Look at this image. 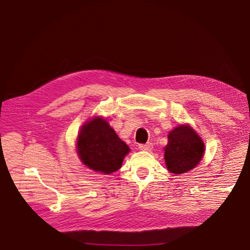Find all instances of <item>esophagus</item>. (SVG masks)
Wrapping results in <instances>:
<instances>
[{
  "label": "esophagus",
  "instance_id": "obj_1",
  "mask_svg": "<svg viewBox=\"0 0 250 250\" xmlns=\"http://www.w3.org/2000/svg\"><path fill=\"white\" fill-rule=\"evenodd\" d=\"M152 147H153L152 143H147V144H141V145L139 146V148H140L141 150H145V151H149V150H151V149H152Z\"/></svg>",
  "mask_w": 250,
  "mask_h": 250
}]
</instances>
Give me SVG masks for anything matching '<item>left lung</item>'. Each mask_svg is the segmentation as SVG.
Returning <instances> with one entry per match:
<instances>
[{
	"label": "left lung",
	"mask_w": 250,
	"mask_h": 250,
	"mask_svg": "<svg viewBox=\"0 0 250 250\" xmlns=\"http://www.w3.org/2000/svg\"><path fill=\"white\" fill-rule=\"evenodd\" d=\"M164 147L167 168L174 174H184L194 168L203 158L205 146L199 134L189 125H180L167 135Z\"/></svg>",
	"instance_id": "left-lung-1"
}]
</instances>
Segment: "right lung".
Returning a JSON list of instances; mask_svg holds the SVG:
<instances>
[{"instance_id":"right-lung-1","label":"right lung","mask_w":250,"mask_h":250,"mask_svg":"<svg viewBox=\"0 0 250 250\" xmlns=\"http://www.w3.org/2000/svg\"><path fill=\"white\" fill-rule=\"evenodd\" d=\"M76 148L84 166L106 175L119 169L130 151L129 146L101 117L84 122L78 133Z\"/></svg>"}]
</instances>
